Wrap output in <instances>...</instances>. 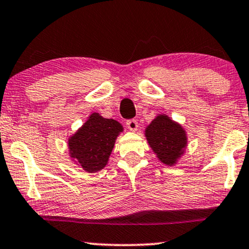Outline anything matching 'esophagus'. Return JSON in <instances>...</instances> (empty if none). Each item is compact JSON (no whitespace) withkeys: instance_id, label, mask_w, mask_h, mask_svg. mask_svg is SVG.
Segmentation results:
<instances>
[{"instance_id":"esophagus-1","label":"esophagus","mask_w":249,"mask_h":249,"mask_svg":"<svg viewBox=\"0 0 249 249\" xmlns=\"http://www.w3.org/2000/svg\"><path fill=\"white\" fill-rule=\"evenodd\" d=\"M125 124H127V127L130 129L131 131H136L138 128V122H137V120H134V119L128 120L127 122H125Z\"/></svg>"}]
</instances>
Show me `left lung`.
I'll list each match as a JSON object with an SVG mask.
<instances>
[{"mask_svg":"<svg viewBox=\"0 0 249 249\" xmlns=\"http://www.w3.org/2000/svg\"><path fill=\"white\" fill-rule=\"evenodd\" d=\"M145 136L158 159L165 165H175L187 146L186 130L168 115L160 114L147 125Z\"/></svg>","mask_w":249,"mask_h":249,"instance_id":"obj_1","label":"left lung"}]
</instances>
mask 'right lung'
Masks as SVG:
<instances>
[{"instance_id": "1", "label": "right lung", "mask_w": 249, "mask_h": 249, "mask_svg": "<svg viewBox=\"0 0 249 249\" xmlns=\"http://www.w3.org/2000/svg\"><path fill=\"white\" fill-rule=\"evenodd\" d=\"M124 131L121 124L91 113L87 121L68 139L70 158L86 172L101 171L107 164L115 139Z\"/></svg>"}]
</instances>
